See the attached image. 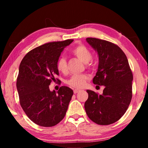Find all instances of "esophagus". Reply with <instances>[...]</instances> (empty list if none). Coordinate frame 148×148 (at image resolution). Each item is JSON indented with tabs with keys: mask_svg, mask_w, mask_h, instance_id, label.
<instances>
[{
	"mask_svg": "<svg viewBox=\"0 0 148 148\" xmlns=\"http://www.w3.org/2000/svg\"><path fill=\"white\" fill-rule=\"evenodd\" d=\"M79 91H80V90H79V89H74V93L76 94L77 92H78Z\"/></svg>",
	"mask_w": 148,
	"mask_h": 148,
	"instance_id": "1",
	"label": "esophagus"
}]
</instances>
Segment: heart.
Returning a JSON list of instances; mask_svg holds the SVG:
<instances>
[{
	"mask_svg": "<svg viewBox=\"0 0 148 148\" xmlns=\"http://www.w3.org/2000/svg\"><path fill=\"white\" fill-rule=\"evenodd\" d=\"M72 53L79 60L88 63L92 59V53L90 50L84 45H78L72 49ZM57 69L62 73H66L67 71V63L64 57H61L57 62ZM87 79V76L85 74H74L67 80L66 84L72 87L80 89L85 86Z\"/></svg>",
	"mask_w": 148,
	"mask_h": 148,
	"instance_id": "1",
	"label": "heart"
}]
</instances>
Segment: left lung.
Wrapping results in <instances>:
<instances>
[{
    "instance_id": "1",
    "label": "left lung",
    "mask_w": 148,
    "mask_h": 148,
    "mask_svg": "<svg viewBox=\"0 0 148 148\" xmlns=\"http://www.w3.org/2000/svg\"><path fill=\"white\" fill-rule=\"evenodd\" d=\"M86 41L99 56L98 69L92 82L105 87L102 95L87 90L88 99L85 110L95 123L112 124L123 116L131 103L132 71L128 59L118 46L95 38H87Z\"/></svg>"
}]
</instances>
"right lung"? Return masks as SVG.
I'll use <instances>...</instances> for the list:
<instances>
[{
  "mask_svg": "<svg viewBox=\"0 0 148 148\" xmlns=\"http://www.w3.org/2000/svg\"><path fill=\"white\" fill-rule=\"evenodd\" d=\"M73 40L53 42L36 47L23 57L17 78L20 105L29 118L42 127H53L64 118L73 91L62 86L51 91L49 86L59 75L57 62ZM58 80V79H57Z\"/></svg>",
  "mask_w": 148,
  "mask_h": 148,
  "instance_id": "1",
  "label": "right lung"
}]
</instances>
